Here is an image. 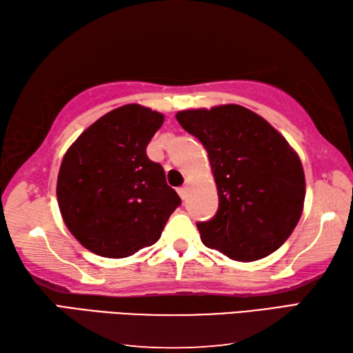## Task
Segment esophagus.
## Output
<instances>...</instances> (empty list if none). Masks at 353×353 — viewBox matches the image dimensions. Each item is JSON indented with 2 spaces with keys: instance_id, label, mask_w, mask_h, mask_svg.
Returning <instances> with one entry per match:
<instances>
[{
  "instance_id": "1",
  "label": "esophagus",
  "mask_w": 353,
  "mask_h": 353,
  "mask_svg": "<svg viewBox=\"0 0 353 353\" xmlns=\"http://www.w3.org/2000/svg\"><path fill=\"white\" fill-rule=\"evenodd\" d=\"M178 195L181 196V199H187V198H189V187H187V185L179 187V189H178Z\"/></svg>"
}]
</instances>
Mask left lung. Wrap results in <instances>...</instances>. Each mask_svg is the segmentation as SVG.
Returning <instances> with one entry per match:
<instances>
[{
  "mask_svg": "<svg viewBox=\"0 0 353 353\" xmlns=\"http://www.w3.org/2000/svg\"><path fill=\"white\" fill-rule=\"evenodd\" d=\"M176 120L203 143L218 187L216 214L196 224L204 245L241 262L274 253L303 212L305 172L296 150L241 105L179 111Z\"/></svg>",
  "mask_w": 353,
  "mask_h": 353,
  "instance_id": "8db88e82",
  "label": "left lung"
}]
</instances>
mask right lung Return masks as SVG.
<instances>
[{
    "mask_svg": "<svg viewBox=\"0 0 353 353\" xmlns=\"http://www.w3.org/2000/svg\"><path fill=\"white\" fill-rule=\"evenodd\" d=\"M164 116L137 103L105 114L68 148L57 175L67 228L91 253L132 256L160 239L181 204L146 148Z\"/></svg>",
    "mask_w": 353,
    "mask_h": 353,
    "instance_id": "obj_1",
    "label": "right lung"
}]
</instances>
